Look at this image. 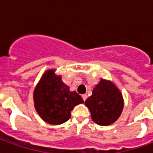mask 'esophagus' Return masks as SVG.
Returning a JSON list of instances; mask_svg holds the SVG:
<instances>
[{"mask_svg":"<svg viewBox=\"0 0 153 153\" xmlns=\"http://www.w3.org/2000/svg\"><path fill=\"white\" fill-rule=\"evenodd\" d=\"M82 97H83V100L85 102L87 99V97H88V96H87L86 94H83V95H82Z\"/></svg>","mask_w":153,"mask_h":153,"instance_id":"obj_1","label":"esophagus"}]
</instances>
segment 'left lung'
<instances>
[{
    "mask_svg": "<svg viewBox=\"0 0 153 153\" xmlns=\"http://www.w3.org/2000/svg\"><path fill=\"white\" fill-rule=\"evenodd\" d=\"M93 121L99 125H110L120 116L124 108L121 92L111 80L101 79L85 101Z\"/></svg>",
    "mask_w": 153,
    "mask_h": 153,
    "instance_id": "1",
    "label": "left lung"
}]
</instances>
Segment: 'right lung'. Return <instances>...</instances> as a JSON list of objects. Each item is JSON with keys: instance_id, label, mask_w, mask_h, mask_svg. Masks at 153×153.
Returning a JSON list of instances; mask_svg holds the SVG:
<instances>
[{"instance_id": "obj_1", "label": "right lung", "mask_w": 153, "mask_h": 153, "mask_svg": "<svg viewBox=\"0 0 153 153\" xmlns=\"http://www.w3.org/2000/svg\"><path fill=\"white\" fill-rule=\"evenodd\" d=\"M56 70L45 71L33 91L34 107L44 121L50 125H60L70 118L74 107L83 103L75 91L71 92Z\"/></svg>"}]
</instances>
